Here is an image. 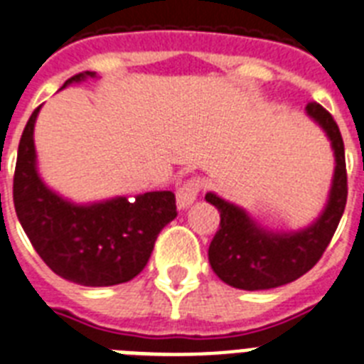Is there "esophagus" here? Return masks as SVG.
Returning a JSON list of instances; mask_svg holds the SVG:
<instances>
[{
	"label": "esophagus",
	"mask_w": 364,
	"mask_h": 364,
	"mask_svg": "<svg viewBox=\"0 0 364 364\" xmlns=\"http://www.w3.org/2000/svg\"><path fill=\"white\" fill-rule=\"evenodd\" d=\"M202 187H204V181L200 177H191L187 181H183L177 187V208L179 210H187L188 205H193L194 200L198 198Z\"/></svg>",
	"instance_id": "esophagus-1"
}]
</instances>
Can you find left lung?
<instances>
[{
    "instance_id": "left-lung-1",
    "label": "left lung",
    "mask_w": 364,
    "mask_h": 364,
    "mask_svg": "<svg viewBox=\"0 0 364 364\" xmlns=\"http://www.w3.org/2000/svg\"><path fill=\"white\" fill-rule=\"evenodd\" d=\"M306 111L331 139L336 162L327 205L310 227L296 232H272L257 225L238 205L213 193L205 194V200L221 213L208 257L213 272L230 287L264 291L299 279L317 264L336 232L348 200L344 141L327 109L310 102Z\"/></svg>"
}]
</instances>
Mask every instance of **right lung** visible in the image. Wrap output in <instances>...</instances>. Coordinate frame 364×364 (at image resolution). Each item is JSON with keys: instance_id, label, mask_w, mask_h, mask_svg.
<instances>
[{"instance_id": "1", "label": "right lung", "mask_w": 364, "mask_h": 364, "mask_svg": "<svg viewBox=\"0 0 364 364\" xmlns=\"http://www.w3.org/2000/svg\"><path fill=\"white\" fill-rule=\"evenodd\" d=\"M96 77L85 71L64 82ZM31 113L18 143L14 168L13 200L16 217L26 236L45 264L68 282L85 287H109L134 279L145 268L162 228L177 217L176 194L153 191L126 196L73 204L43 183L37 173Z\"/></svg>"}]
</instances>
